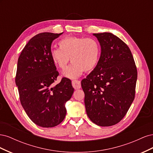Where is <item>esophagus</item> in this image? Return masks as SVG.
Returning a JSON list of instances; mask_svg holds the SVG:
<instances>
[{
	"mask_svg": "<svg viewBox=\"0 0 153 153\" xmlns=\"http://www.w3.org/2000/svg\"><path fill=\"white\" fill-rule=\"evenodd\" d=\"M72 85L75 89H79L81 88V83L80 80H75L72 81Z\"/></svg>",
	"mask_w": 153,
	"mask_h": 153,
	"instance_id": "esophagus-1",
	"label": "esophagus"
}]
</instances>
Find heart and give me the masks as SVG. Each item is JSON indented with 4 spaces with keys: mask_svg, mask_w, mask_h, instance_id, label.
Masks as SVG:
<instances>
[{
    "mask_svg": "<svg viewBox=\"0 0 153 153\" xmlns=\"http://www.w3.org/2000/svg\"><path fill=\"white\" fill-rule=\"evenodd\" d=\"M59 48L51 51V58L55 66L65 69L71 57L72 64L63 72L69 78H76L84 71L92 70L98 62L100 46L98 41L92 38L69 36L58 43Z\"/></svg>",
    "mask_w": 153,
    "mask_h": 153,
    "instance_id": "heart-1",
    "label": "heart"
}]
</instances>
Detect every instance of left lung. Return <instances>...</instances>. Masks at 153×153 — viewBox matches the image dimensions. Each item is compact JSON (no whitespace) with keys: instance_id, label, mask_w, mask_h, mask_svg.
I'll use <instances>...</instances> for the list:
<instances>
[{"instance_id":"obj_1","label":"left lung","mask_w":153,"mask_h":153,"mask_svg":"<svg viewBox=\"0 0 153 153\" xmlns=\"http://www.w3.org/2000/svg\"><path fill=\"white\" fill-rule=\"evenodd\" d=\"M101 52L96 66L81 82L88 117L100 126L118 123L135 98L137 70L128 45L110 32L94 34Z\"/></svg>"}]
</instances>
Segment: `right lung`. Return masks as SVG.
I'll list each match as a JSON object with an SVG mask.
<instances>
[{
  "instance_id": "obj_1",
  "label": "right lung",
  "mask_w": 153,
  "mask_h": 153,
  "mask_svg": "<svg viewBox=\"0 0 153 153\" xmlns=\"http://www.w3.org/2000/svg\"><path fill=\"white\" fill-rule=\"evenodd\" d=\"M62 34L36 35L18 60L15 82L20 103L31 121L43 128L62 122L66 114L65 103L74 91L71 81L65 77L54 85L59 73L51 58V45Z\"/></svg>"
}]
</instances>
